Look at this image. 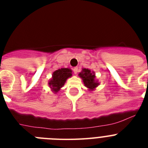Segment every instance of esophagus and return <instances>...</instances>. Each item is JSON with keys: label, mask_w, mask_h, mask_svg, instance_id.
Returning <instances> with one entry per match:
<instances>
[{"label": "esophagus", "mask_w": 148, "mask_h": 148, "mask_svg": "<svg viewBox=\"0 0 148 148\" xmlns=\"http://www.w3.org/2000/svg\"><path fill=\"white\" fill-rule=\"evenodd\" d=\"M73 72H74V73H75V74H77V73H78V67H74L73 69Z\"/></svg>", "instance_id": "obj_1"}]
</instances>
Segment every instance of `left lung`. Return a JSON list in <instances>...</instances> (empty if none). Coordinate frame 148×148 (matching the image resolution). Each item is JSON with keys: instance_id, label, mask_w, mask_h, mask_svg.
<instances>
[{"instance_id": "1", "label": "left lung", "mask_w": 148, "mask_h": 148, "mask_svg": "<svg viewBox=\"0 0 148 148\" xmlns=\"http://www.w3.org/2000/svg\"><path fill=\"white\" fill-rule=\"evenodd\" d=\"M78 75L83 79L84 84H85L86 87H88L90 90H93L99 84V83L95 81V76L94 73H92L88 69H83L82 73H79Z\"/></svg>"}]
</instances>
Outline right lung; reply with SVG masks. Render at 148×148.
Masks as SVG:
<instances>
[{"instance_id":"right-lung-1","label":"right lung","mask_w":148,"mask_h":148,"mask_svg":"<svg viewBox=\"0 0 148 148\" xmlns=\"http://www.w3.org/2000/svg\"><path fill=\"white\" fill-rule=\"evenodd\" d=\"M72 75V70L68 68L58 69L53 73V78L50 80L49 84L54 92H58L61 87L64 86L68 78Z\"/></svg>"}]
</instances>
